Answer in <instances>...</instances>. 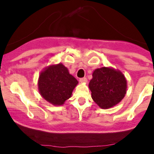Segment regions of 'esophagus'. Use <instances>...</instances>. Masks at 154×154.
Listing matches in <instances>:
<instances>
[{"instance_id": "34e87169", "label": "esophagus", "mask_w": 154, "mask_h": 154, "mask_svg": "<svg viewBox=\"0 0 154 154\" xmlns=\"http://www.w3.org/2000/svg\"><path fill=\"white\" fill-rule=\"evenodd\" d=\"M79 82L81 83H86L88 82V79L86 77H82V78L79 79Z\"/></svg>"}]
</instances>
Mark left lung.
<instances>
[{
	"mask_svg": "<svg viewBox=\"0 0 154 154\" xmlns=\"http://www.w3.org/2000/svg\"><path fill=\"white\" fill-rule=\"evenodd\" d=\"M93 100L101 109L119 103L127 93V80L119 70L111 67L96 69L89 82Z\"/></svg>",
	"mask_w": 154,
	"mask_h": 154,
	"instance_id": "left-lung-1",
	"label": "left lung"
}]
</instances>
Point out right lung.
I'll return each mask as SVG.
<instances>
[{"mask_svg": "<svg viewBox=\"0 0 154 154\" xmlns=\"http://www.w3.org/2000/svg\"><path fill=\"white\" fill-rule=\"evenodd\" d=\"M78 81L62 63L51 65L40 72L38 91L41 96L54 106H61L71 98Z\"/></svg>", "mask_w": 154, "mask_h": 154, "instance_id": "add662e5", "label": "right lung"}]
</instances>
